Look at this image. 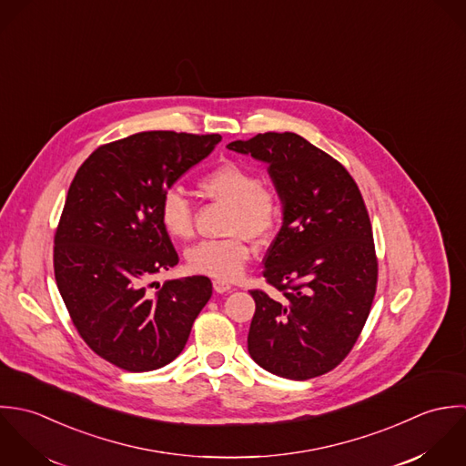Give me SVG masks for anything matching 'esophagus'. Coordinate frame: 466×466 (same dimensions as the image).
I'll use <instances>...</instances> for the list:
<instances>
[{
    "label": "esophagus",
    "mask_w": 466,
    "mask_h": 466,
    "mask_svg": "<svg viewBox=\"0 0 466 466\" xmlns=\"http://www.w3.org/2000/svg\"><path fill=\"white\" fill-rule=\"evenodd\" d=\"M212 286H214L216 293H227V291L232 289V286L228 282H225V280L216 279L212 282Z\"/></svg>",
    "instance_id": "esophagus-1"
}]
</instances>
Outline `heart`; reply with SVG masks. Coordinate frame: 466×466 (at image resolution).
Here are the masks:
<instances>
[{
  "label": "heart",
  "mask_w": 466,
  "mask_h": 466,
  "mask_svg": "<svg viewBox=\"0 0 466 466\" xmlns=\"http://www.w3.org/2000/svg\"><path fill=\"white\" fill-rule=\"evenodd\" d=\"M199 188L212 199L232 205L227 232L232 238L218 241H201L187 250V267L194 274L214 279H238L252 258L254 241H267L274 236L280 218L278 194L263 186L259 177L248 167L225 162L208 171ZM160 221L166 232L175 239L192 236V208L178 188H169L160 199Z\"/></svg>",
  "instance_id": "1"
}]
</instances>
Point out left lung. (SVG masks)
<instances>
[{
    "instance_id": "left-lung-1",
    "label": "left lung",
    "mask_w": 466,
    "mask_h": 466,
    "mask_svg": "<svg viewBox=\"0 0 466 466\" xmlns=\"http://www.w3.org/2000/svg\"><path fill=\"white\" fill-rule=\"evenodd\" d=\"M230 151L268 164L282 203V227L263 276L277 291L252 289L248 353L289 380L335 370L371 311L378 263L371 221L351 175L295 133H259Z\"/></svg>"
}]
</instances>
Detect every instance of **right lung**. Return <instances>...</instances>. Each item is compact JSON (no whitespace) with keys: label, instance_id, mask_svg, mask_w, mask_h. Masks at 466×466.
Returning a JSON list of instances; mask_svg holds the SVG:
<instances>
[{"label":"right lung","instance_id":"obj_1","mask_svg":"<svg viewBox=\"0 0 466 466\" xmlns=\"http://www.w3.org/2000/svg\"><path fill=\"white\" fill-rule=\"evenodd\" d=\"M219 142V135L137 133L95 149L68 188L54 239L56 282L83 340L120 370L173 362L212 295L205 276L148 288L178 265L160 221L162 194Z\"/></svg>","mask_w":466,"mask_h":466}]
</instances>
